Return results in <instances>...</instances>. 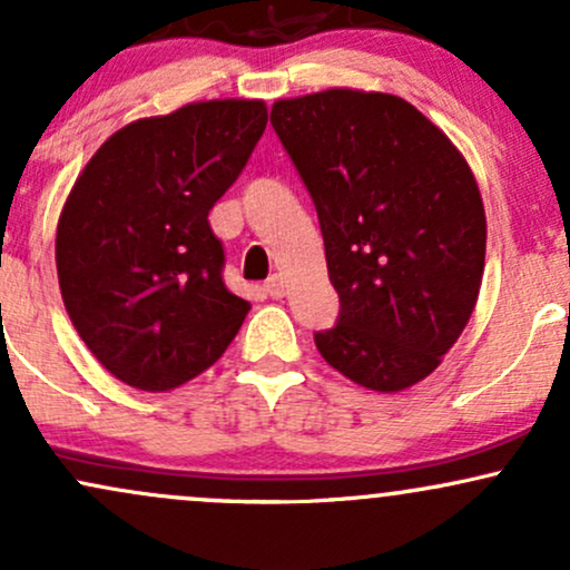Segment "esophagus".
I'll return each instance as SVG.
<instances>
[{"instance_id": "34e87169", "label": "esophagus", "mask_w": 570, "mask_h": 570, "mask_svg": "<svg viewBox=\"0 0 570 570\" xmlns=\"http://www.w3.org/2000/svg\"><path fill=\"white\" fill-rule=\"evenodd\" d=\"M265 292L271 294L273 299H281L286 294V281H284V276H281V273H276V276H271L265 281Z\"/></svg>"}]
</instances>
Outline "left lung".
<instances>
[{
	"instance_id": "8db88e82",
	"label": "left lung",
	"mask_w": 570,
	"mask_h": 570,
	"mask_svg": "<svg viewBox=\"0 0 570 570\" xmlns=\"http://www.w3.org/2000/svg\"><path fill=\"white\" fill-rule=\"evenodd\" d=\"M271 122L316 206L340 297L318 353L364 389H410L480 294L488 227L472 168L399 96L332 88L276 101Z\"/></svg>"
}]
</instances>
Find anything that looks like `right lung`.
<instances>
[{
    "instance_id": "right-lung-1",
    "label": "right lung",
    "mask_w": 570,
    "mask_h": 570,
    "mask_svg": "<svg viewBox=\"0 0 570 570\" xmlns=\"http://www.w3.org/2000/svg\"><path fill=\"white\" fill-rule=\"evenodd\" d=\"M267 126L263 101L187 104L98 147L56 235L58 284L90 353L117 381L171 391L227 351L248 305L222 281L208 212Z\"/></svg>"
}]
</instances>
